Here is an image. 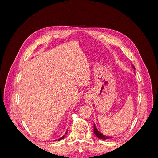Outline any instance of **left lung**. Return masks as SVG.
<instances>
[{"label": "left lung", "mask_w": 158, "mask_h": 158, "mask_svg": "<svg viewBox=\"0 0 158 158\" xmlns=\"http://www.w3.org/2000/svg\"><path fill=\"white\" fill-rule=\"evenodd\" d=\"M133 68L135 69V68L134 67V66H133ZM94 134L95 135V136H96L98 138H100V139H102V140H107V139H109V138H111L110 136H105V135H103V134H102L101 132H99V131H98V130L97 129L96 127H95V124L94 125Z\"/></svg>", "instance_id": "left-lung-1"}]
</instances>
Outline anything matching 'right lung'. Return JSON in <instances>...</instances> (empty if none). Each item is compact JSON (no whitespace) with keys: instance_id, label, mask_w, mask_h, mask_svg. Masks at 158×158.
Masks as SVG:
<instances>
[{"instance_id":"add662e5","label":"right lung","mask_w":158,"mask_h":158,"mask_svg":"<svg viewBox=\"0 0 158 158\" xmlns=\"http://www.w3.org/2000/svg\"><path fill=\"white\" fill-rule=\"evenodd\" d=\"M65 136V135H64V136H62L61 138H59V140H62V139H63V138H64V137Z\"/></svg>"}]
</instances>
